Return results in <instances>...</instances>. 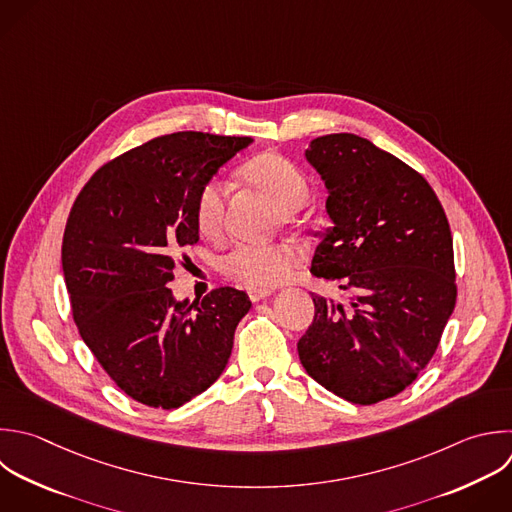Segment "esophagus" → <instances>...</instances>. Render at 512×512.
<instances>
[{"instance_id": "obj_1", "label": "esophagus", "mask_w": 512, "mask_h": 512, "mask_svg": "<svg viewBox=\"0 0 512 512\" xmlns=\"http://www.w3.org/2000/svg\"><path fill=\"white\" fill-rule=\"evenodd\" d=\"M272 292L270 290H262V288H248V296L252 302H260L264 298H268Z\"/></svg>"}]
</instances>
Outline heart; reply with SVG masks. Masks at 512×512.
Here are the masks:
<instances>
[{
    "mask_svg": "<svg viewBox=\"0 0 512 512\" xmlns=\"http://www.w3.org/2000/svg\"><path fill=\"white\" fill-rule=\"evenodd\" d=\"M242 174L260 188L278 212L300 208L308 200L304 172L286 156L266 152L252 158ZM226 186L218 176L208 178L194 198V222L200 234L216 236L224 226ZM296 264V252L286 244H236L218 262L224 276L250 288L280 284Z\"/></svg>",
    "mask_w": 512,
    "mask_h": 512,
    "instance_id": "b5f03b06",
    "label": "heart"
}]
</instances>
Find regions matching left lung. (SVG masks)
I'll use <instances>...</instances> for the list:
<instances>
[{
	"mask_svg": "<svg viewBox=\"0 0 512 512\" xmlns=\"http://www.w3.org/2000/svg\"><path fill=\"white\" fill-rule=\"evenodd\" d=\"M306 160L326 184L332 222L310 272L350 300L312 294L314 320L298 356L326 390L376 404L426 368L454 310L450 226L430 184L366 138H316Z\"/></svg>",
	"mask_w": 512,
	"mask_h": 512,
	"instance_id": "obj_1",
	"label": "left lung"
}]
</instances>
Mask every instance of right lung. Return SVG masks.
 I'll return each mask as SVG.
<instances>
[{
	"instance_id": "add662e5",
	"label": "right lung",
	"mask_w": 512,
	"mask_h": 512,
	"mask_svg": "<svg viewBox=\"0 0 512 512\" xmlns=\"http://www.w3.org/2000/svg\"><path fill=\"white\" fill-rule=\"evenodd\" d=\"M252 138L176 132L104 164L78 194L62 268L80 336L130 398L178 408L224 372L252 302L222 286L174 302L182 248L198 242L194 198ZM186 258V256H184Z\"/></svg>"
}]
</instances>
